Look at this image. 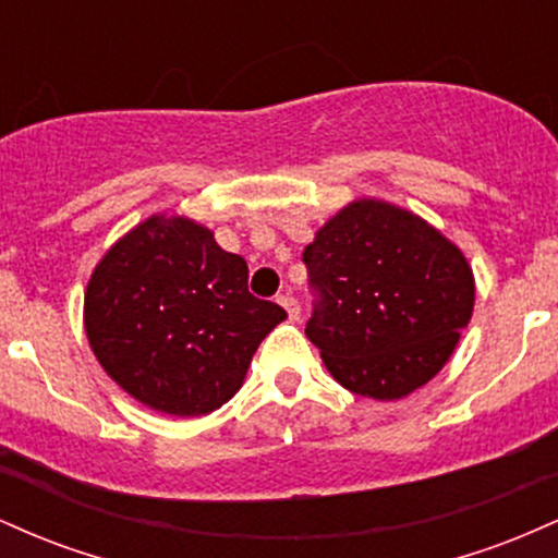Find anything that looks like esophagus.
I'll use <instances>...</instances> for the list:
<instances>
[{
    "instance_id": "esophagus-1",
    "label": "esophagus",
    "mask_w": 558,
    "mask_h": 558,
    "mask_svg": "<svg viewBox=\"0 0 558 558\" xmlns=\"http://www.w3.org/2000/svg\"><path fill=\"white\" fill-rule=\"evenodd\" d=\"M278 301H280V306H283V310L288 312V317H291V319H299V315H301V306H299V301L291 296V293H283V296H280Z\"/></svg>"
}]
</instances>
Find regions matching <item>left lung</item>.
I'll use <instances>...</instances> for the list:
<instances>
[{
	"label": "left lung",
	"instance_id": "obj_1",
	"mask_svg": "<svg viewBox=\"0 0 558 558\" xmlns=\"http://www.w3.org/2000/svg\"><path fill=\"white\" fill-rule=\"evenodd\" d=\"M319 304L306 338L351 393L399 401L430 383L475 310L464 252L412 209L354 198L304 248Z\"/></svg>",
	"mask_w": 558,
	"mask_h": 558
}]
</instances>
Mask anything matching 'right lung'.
<instances>
[{"label":"right lung","mask_w":558,"mask_h":558,"mask_svg":"<svg viewBox=\"0 0 558 558\" xmlns=\"http://www.w3.org/2000/svg\"><path fill=\"white\" fill-rule=\"evenodd\" d=\"M283 306L248 293V267L185 215H151L96 262L83 328L128 396L172 417L233 399Z\"/></svg>","instance_id":"right-lung-1"}]
</instances>
